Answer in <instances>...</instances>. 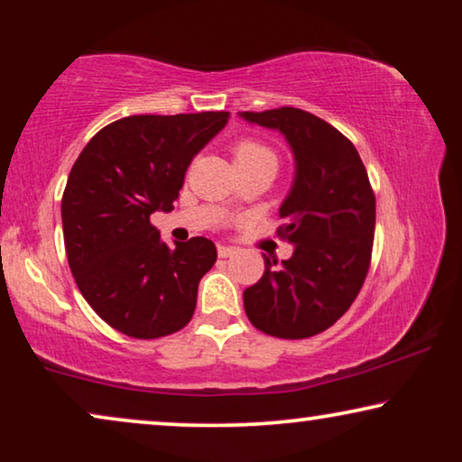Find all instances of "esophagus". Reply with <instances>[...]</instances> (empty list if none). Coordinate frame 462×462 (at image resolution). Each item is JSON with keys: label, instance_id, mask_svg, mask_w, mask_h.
I'll use <instances>...</instances> for the list:
<instances>
[{"label": "esophagus", "instance_id": "obj_1", "mask_svg": "<svg viewBox=\"0 0 462 462\" xmlns=\"http://www.w3.org/2000/svg\"><path fill=\"white\" fill-rule=\"evenodd\" d=\"M237 252V248H233V245H218V256L220 258H229Z\"/></svg>", "mask_w": 462, "mask_h": 462}]
</instances>
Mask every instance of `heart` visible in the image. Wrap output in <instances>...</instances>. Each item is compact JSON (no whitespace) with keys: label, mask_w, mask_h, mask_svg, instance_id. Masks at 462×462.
Instances as JSON below:
<instances>
[{"label":"heart","mask_w":462,"mask_h":462,"mask_svg":"<svg viewBox=\"0 0 462 462\" xmlns=\"http://www.w3.org/2000/svg\"><path fill=\"white\" fill-rule=\"evenodd\" d=\"M233 160H236L237 168H250V166H269L277 170V155L273 149L267 147L264 143L252 141V138H244L233 144Z\"/></svg>","instance_id":"heart-1"}]
</instances>
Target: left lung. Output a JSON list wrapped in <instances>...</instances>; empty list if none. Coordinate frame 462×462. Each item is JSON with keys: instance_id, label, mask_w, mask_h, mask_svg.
I'll return each mask as SVG.
<instances>
[{"instance_id": "obj_1", "label": "left lung", "mask_w": 462, "mask_h": 462, "mask_svg": "<svg viewBox=\"0 0 462 462\" xmlns=\"http://www.w3.org/2000/svg\"><path fill=\"white\" fill-rule=\"evenodd\" d=\"M239 117L280 132L294 155L277 229L294 252L280 264L264 256L263 277L244 290L245 315L271 337H313L351 307L368 273L376 220L368 172L349 138L313 113L282 106Z\"/></svg>"}]
</instances>
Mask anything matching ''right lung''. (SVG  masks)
Here are the masks:
<instances>
[{"instance_id": "add662e5", "label": "right lung", "mask_w": 462, "mask_h": 462, "mask_svg": "<svg viewBox=\"0 0 462 462\" xmlns=\"http://www.w3.org/2000/svg\"><path fill=\"white\" fill-rule=\"evenodd\" d=\"M226 122V111L130 116L94 134L73 163L60 204L69 267L88 305L122 334L168 337L193 318L217 245H168L151 214L174 210L189 163Z\"/></svg>"}]
</instances>
